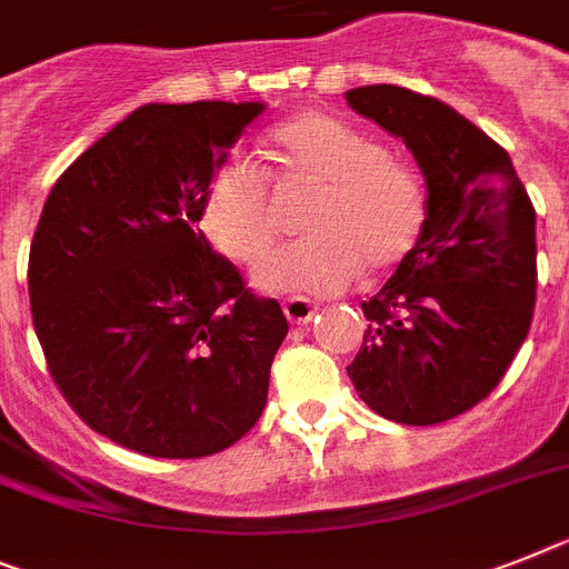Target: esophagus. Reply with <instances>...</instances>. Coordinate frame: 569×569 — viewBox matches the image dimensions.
I'll return each mask as SVG.
<instances>
[{
  "instance_id": "esophagus-1",
  "label": "esophagus",
  "mask_w": 569,
  "mask_h": 569,
  "mask_svg": "<svg viewBox=\"0 0 569 569\" xmlns=\"http://www.w3.org/2000/svg\"><path fill=\"white\" fill-rule=\"evenodd\" d=\"M283 312H286V318H289V323H295V327H307L318 309H315L312 300H307V298H289L283 303Z\"/></svg>"
}]
</instances>
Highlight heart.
<instances>
[{
	"label": "heart",
	"mask_w": 569,
	"mask_h": 569,
	"mask_svg": "<svg viewBox=\"0 0 569 569\" xmlns=\"http://www.w3.org/2000/svg\"><path fill=\"white\" fill-rule=\"evenodd\" d=\"M277 188L315 190L303 213L309 237L262 262L266 292H341L367 269L385 274L413 251L425 228V190L388 150L332 114L307 112L269 132ZM199 226L231 262H257L280 237V213L254 167L226 159L199 199Z\"/></svg>",
	"instance_id": "b5f03b06"
}]
</instances>
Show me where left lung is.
Masks as SVG:
<instances>
[{
	"instance_id": "obj_1",
	"label": "left lung",
	"mask_w": 569,
	"mask_h": 569,
	"mask_svg": "<svg viewBox=\"0 0 569 569\" xmlns=\"http://www.w3.org/2000/svg\"><path fill=\"white\" fill-rule=\"evenodd\" d=\"M350 109L402 138L428 188L417 246L361 303L352 388L385 419L437 425L498 388L536 307V208L509 152L457 109L402 86H358Z\"/></svg>"
}]
</instances>
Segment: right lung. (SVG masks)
<instances>
[{
    "mask_svg": "<svg viewBox=\"0 0 569 569\" xmlns=\"http://www.w3.org/2000/svg\"><path fill=\"white\" fill-rule=\"evenodd\" d=\"M262 109L138 107L57 179L33 231L28 295L57 388L138 455H217L266 408L283 309L196 228L204 181Z\"/></svg>",
    "mask_w": 569,
    "mask_h": 569,
    "instance_id": "1",
    "label": "right lung"
}]
</instances>
